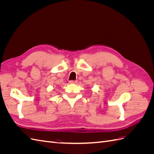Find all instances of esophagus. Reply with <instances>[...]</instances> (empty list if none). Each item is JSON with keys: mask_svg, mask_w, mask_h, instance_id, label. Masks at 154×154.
<instances>
[{"mask_svg": "<svg viewBox=\"0 0 154 154\" xmlns=\"http://www.w3.org/2000/svg\"><path fill=\"white\" fill-rule=\"evenodd\" d=\"M78 82L77 80H70L69 83H76Z\"/></svg>", "mask_w": 154, "mask_h": 154, "instance_id": "34e87169", "label": "esophagus"}]
</instances>
